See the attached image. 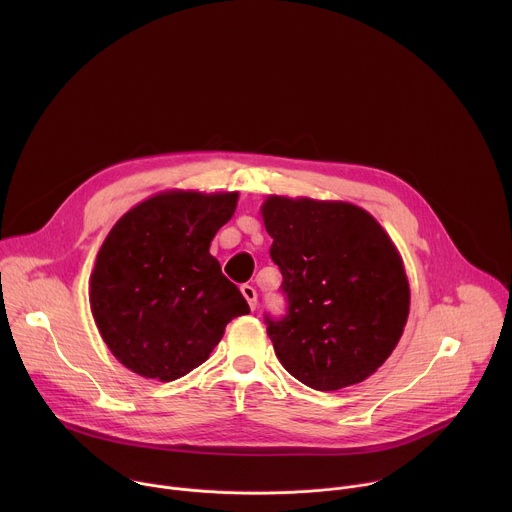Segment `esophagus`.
I'll return each mask as SVG.
<instances>
[{
    "mask_svg": "<svg viewBox=\"0 0 512 512\" xmlns=\"http://www.w3.org/2000/svg\"><path fill=\"white\" fill-rule=\"evenodd\" d=\"M241 294H243V298L247 300L249 308H251V310H255V308H257V291H255V287L245 283V285H241Z\"/></svg>",
    "mask_w": 512,
    "mask_h": 512,
    "instance_id": "esophagus-1",
    "label": "esophagus"
}]
</instances>
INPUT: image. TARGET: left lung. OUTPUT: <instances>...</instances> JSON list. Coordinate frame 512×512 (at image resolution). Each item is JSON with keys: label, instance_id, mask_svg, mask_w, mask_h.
<instances>
[{"label": "left lung", "instance_id": "1", "mask_svg": "<svg viewBox=\"0 0 512 512\" xmlns=\"http://www.w3.org/2000/svg\"><path fill=\"white\" fill-rule=\"evenodd\" d=\"M285 314H265L283 369L316 391L373 375L397 346L409 283L375 218L354 204L271 196L263 208Z\"/></svg>", "mask_w": 512, "mask_h": 512}]
</instances>
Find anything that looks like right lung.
<instances>
[{
  "mask_svg": "<svg viewBox=\"0 0 512 512\" xmlns=\"http://www.w3.org/2000/svg\"><path fill=\"white\" fill-rule=\"evenodd\" d=\"M237 192H166L131 208L107 235L91 275L97 328L133 373L176 381L208 358L227 324L249 312L210 253Z\"/></svg>",
  "mask_w": 512,
  "mask_h": 512,
  "instance_id": "1",
  "label": "right lung"
}]
</instances>
